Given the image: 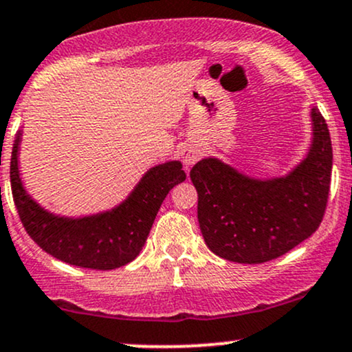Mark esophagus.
Wrapping results in <instances>:
<instances>
[{
	"instance_id": "obj_1",
	"label": "esophagus",
	"mask_w": 352,
	"mask_h": 352,
	"mask_svg": "<svg viewBox=\"0 0 352 352\" xmlns=\"http://www.w3.org/2000/svg\"><path fill=\"white\" fill-rule=\"evenodd\" d=\"M180 153H182V160H184L185 165H193L201 155H204V148H201L199 144H187L184 148H182Z\"/></svg>"
}]
</instances>
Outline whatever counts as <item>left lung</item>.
<instances>
[{"label": "left lung", "instance_id": "obj_1", "mask_svg": "<svg viewBox=\"0 0 352 352\" xmlns=\"http://www.w3.org/2000/svg\"><path fill=\"white\" fill-rule=\"evenodd\" d=\"M313 142L292 172L254 179L215 157L190 170L199 193V223L205 243L235 263H265L288 253L316 232L333 170V147L324 117L311 109Z\"/></svg>", "mask_w": 352, "mask_h": 352}]
</instances>
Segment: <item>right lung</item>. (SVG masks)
Returning <instances> with one entry per match:
<instances>
[{"instance_id": "obj_1", "label": "right lung", "mask_w": 352, "mask_h": 352, "mask_svg": "<svg viewBox=\"0 0 352 352\" xmlns=\"http://www.w3.org/2000/svg\"><path fill=\"white\" fill-rule=\"evenodd\" d=\"M19 144L11 152V190L24 230L46 253L80 268L116 270L135 260L168 192L187 179L179 160L148 168L129 197L107 212L79 218L47 212L31 199L19 175Z\"/></svg>"}]
</instances>
